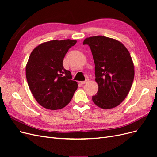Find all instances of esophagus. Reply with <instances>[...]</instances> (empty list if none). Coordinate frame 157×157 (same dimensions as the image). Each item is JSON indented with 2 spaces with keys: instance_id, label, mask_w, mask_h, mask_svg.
I'll use <instances>...</instances> for the list:
<instances>
[{
  "instance_id": "1",
  "label": "esophagus",
  "mask_w": 157,
  "mask_h": 157,
  "mask_svg": "<svg viewBox=\"0 0 157 157\" xmlns=\"http://www.w3.org/2000/svg\"><path fill=\"white\" fill-rule=\"evenodd\" d=\"M89 79L88 78H87L86 80H84V81H81L80 82V84H86V83H88V82H89Z\"/></svg>"
}]
</instances>
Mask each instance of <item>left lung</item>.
Returning a JSON list of instances; mask_svg holds the SVG:
<instances>
[{"label":"left lung","instance_id":"8db88e82","mask_svg":"<svg viewBox=\"0 0 157 157\" xmlns=\"http://www.w3.org/2000/svg\"><path fill=\"white\" fill-rule=\"evenodd\" d=\"M95 63L98 91L92 96L96 105L103 109H113L124 100L134 78V65L130 52L122 42L104 36L85 39Z\"/></svg>","mask_w":157,"mask_h":157}]
</instances>
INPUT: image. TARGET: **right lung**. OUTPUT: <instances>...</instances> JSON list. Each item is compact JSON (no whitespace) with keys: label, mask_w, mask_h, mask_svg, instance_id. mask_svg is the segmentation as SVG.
Listing matches in <instances>:
<instances>
[{"label":"right lung","mask_w":157,"mask_h":157,"mask_svg":"<svg viewBox=\"0 0 157 157\" xmlns=\"http://www.w3.org/2000/svg\"><path fill=\"white\" fill-rule=\"evenodd\" d=\"M77 40H54L33 49L26 65L28 86L38 103L47 109L58 110L71 101L78 88L71 72L63 68V58Z\"/></svg>","instance_id":"1"}]
</instances>
